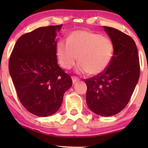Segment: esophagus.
Wrapping results in <instances>:
<instances>
[{
  "label": "esophagus",
  "mask_w": 148,
  "mask_h": 148,
  "mask_svg": "<svg viewBox=\"0 0 148 148\" xmlns=\"http://www.w3.org/2000/svg\"><path fill=\"white\" fill-rule=\"evenodd\" d=\"M79 81V79L78 78V77H72V82L73 83H76L77 82Z\"/></svg>",
  "instance_id": "esophagus-1"
}]
</instances>
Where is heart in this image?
<instances>
[{
  "mask_svg": "<svg viewBox=\"0 0 148 148\" xmlns=\"http://www.w3.org/2000/svg\"><path fill=\"white\" fill-rule=\"evenodd\" d=\"M56 56L62 67L71 69L80 62L78 71L99 75L109 66L114 55V44L109 37L87 30L73 31L67 41L56 43Z\"/></svg>",
  "mask_w": 148,
  "mask_h": 148,
  "instance_id": "obj_1",
  "label": "heart"
}]
</instances>
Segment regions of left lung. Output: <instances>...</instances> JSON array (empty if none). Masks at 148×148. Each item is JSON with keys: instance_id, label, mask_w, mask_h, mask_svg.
<instances>
[{"instance_id": "8db88e82", "label": "left lung", "mask_w": 148, "mask_h": 148, "mask_svg": "<svg viewBox=\"0 0 148 148\" xmlns=\"http://www.w3.org/2000/svg\"><path fill=\"white\" fill-rule=\"evenodd\" d=\"M114 44V55L107 69L84 79L86 101L95 114L109 117L122 111L130 99L140 77V61L136 44L130 36L104 26Z\"/></svg>"}]
</instances>
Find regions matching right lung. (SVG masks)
I'll use <instances>...</instances> for the list:
<instances>
[{"label":"right lung","instance_id":"add662e5","mask_svg":"<svg viewBox=\"0 0 148 148\" xmlns=\"http://www.w3.org/2000/svg\"><path fill=\"white\" fill-rule=\"evenodd\" d=\"M62 24L41 27L22 35L10 54V75L22 105L29 112L47 117L59 110L71 77L59 66L56 32Z\"/></svg>","mask_w":148,"mask_h":148}]
</instances>
